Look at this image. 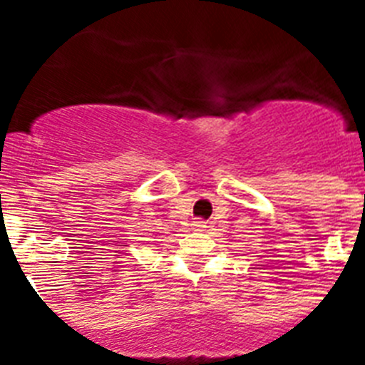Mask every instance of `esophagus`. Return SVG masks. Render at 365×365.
Returning a JSON list of instances; mask_svg holds the SVG:
<instances>
[{
	"mask_svg": "<svg viewBox=\"0 0 365 365\" xmlns=\"http://www.w3.org/2000/svg\"><path fill=\"white\" fill-rule=\"evenodd\" d=\"M193 227L197 228V230H205L206 222L205 221H195V222H193Z\"/></svg>",
	"mask_w": 365,
	"mask_h": 365,
	"instance_id": "obj_1",
	"label": "esophagus"
}]
</instances>
